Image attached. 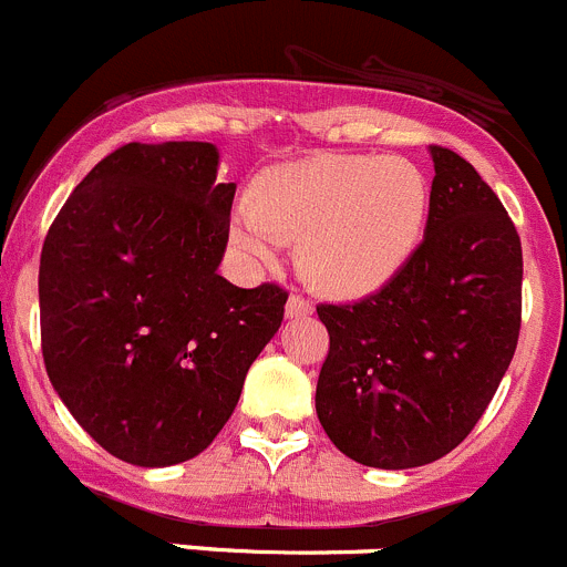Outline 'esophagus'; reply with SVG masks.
<instances>
[{"label": "esophagus", "instance_id": "obj_1", "mask_svg": "<svg viewBox=\"0 0 567 567\" xmlns=\"http://www.w3.org/2000/svg\"><path fill=\"white\" fill-rule=\"evenodd\" d=\"M309 315H315V306H311L306 298H300V295H292V298L287 300V317H289V320H298V317H309Z\"/></svg>", "mask_w": 567, "mask_h": 567}]
</instances>
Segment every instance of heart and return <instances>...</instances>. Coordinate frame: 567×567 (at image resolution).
Here are the masks:
<instances>
[{
    "mask_svg": "<svg viewBox=\"0 0 567 567\" xmlns=\"http://www.w3.org/2000/svg\"><path fill=\"white\" fill-rule=\"evenodd\" d=\"M431 188L398 155H315L264 172L230 217V239L267 258L298 241L306 278L333 298L384 289L423 239Z\"/></svg>",
    "mask_w": 567,
    "mask_h": 567,
    "instance_id": "obj_1",
    "label": "heart"
}]
</instances>
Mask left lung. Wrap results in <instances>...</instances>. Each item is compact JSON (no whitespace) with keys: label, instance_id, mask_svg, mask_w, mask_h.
Wrapping results in <instances>:
<instances>
[{"label":"left lung","instance_id":"obj_1","mask_svg":"<svg viewBox=\"0 0 567 567\" xmlns=\"http://www.w3.org/2000/svg\"><path fill=\"white\" fill-rule=\"evenodd\" d=\"M429 223L406 267L355 303L317 306L331 348L317 417L359 465L454 451L493 401L520 333V236L462 155L431 147Z\"/></svg>","mask_w":567,"mask_h":567}]
</instances>
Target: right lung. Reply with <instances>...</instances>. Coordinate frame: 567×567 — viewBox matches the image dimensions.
Listing matches in <instances>:
<instances>
[{"mask_svg": "<svg viewBox=\"0 0 567 567\" xmlns=\"http://www.w3.org/2000/svg\"><path fill=\"white\" fill-rule=\"evenodd\" d=\"M208 142L125 144L69 194L41 250L47 375L107 454L166 467L206 451L284 320L275 284L217 272L236 183Z\"/></svg>", "mask_w": 567, "mask_h": 567, "instance_id": "add662e5", "label": "right lung"}]
</instances>
